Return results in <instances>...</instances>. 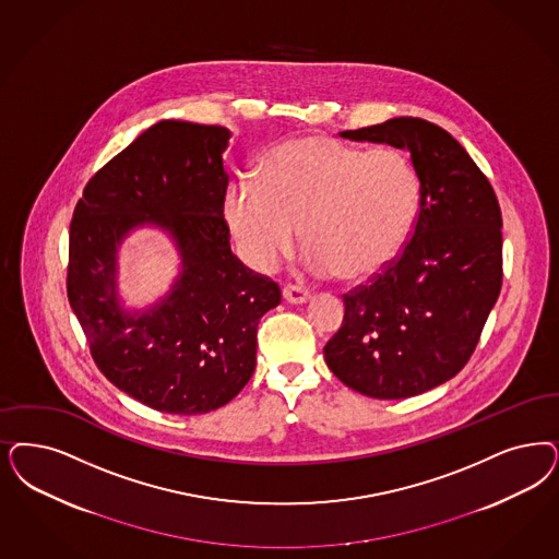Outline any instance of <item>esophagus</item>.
I'll return each mask as SVG.
<instances>
[{
    "label": "esophagus",
    "mask_w": 559,
    "mask_h": 559,
    "mask_svg": "<svg viewBox=\"0 0 559 559\" xmlns=\"http://www.w3.org/2000/svg\"><path fill=\"white\" fill-rule=\"evenodd\" d=\"M283 297H285V301L299 306V304H306V301H308L309 290L299 287V285H287V287L283 289Z\"/></svg>",
    "instance_id": "1"
}]
</instances>
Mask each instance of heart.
<instances>
[{
	"mask_svg": "<svg viewBox=\"0 0 559 559\" xmlns=\"http://www.w3.org/2000/svg\"><path fill=\"white\" fill-rule=\"evenodd\" d=\"M255 183L229 188L225 216L243 258L264 272L289 255L304 229L313 272L373 276L401 253L419 212V179L405 154L364 153L326 135L274 146Z\"/></svg>",
	"mask_w": 559,
	"mask_h": 559,
	"instance_id": "heart-1",
	"label": "heart"
}]
</instances>
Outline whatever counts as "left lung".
Returning <instances> with one entry per match:
<instances>
[{
    "label": "left lung",
    "mask_w": 559,
    "mask_h": 559,
    "mask_svg": "<svg viewBox=\"0 0 559 559\" xmlns=\"http://www.w3.org/2000/svg\"><path fill=\"white\" fill-rule=\"evenodd\" d=\"M406 148L419 212L382 274L343 295L330 371L371 399H408L454 378L481 338L501 289V211L489 179L440 126L419 117L343 132Z\"/></svg>",
    "instance_id": "obj_1"
}]
</instances>
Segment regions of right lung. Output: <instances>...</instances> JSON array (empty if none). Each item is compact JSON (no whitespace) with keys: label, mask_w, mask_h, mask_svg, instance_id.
Listing matches in <instances>:
<instances>
[{"label":"right lung","mask_w":559,"mask_h":559,"mask_svg":"<svg viewBox=\"0 0 559 559\" xmlns=\"http://www.w3.org/2000/svg\"><path fill=\"white\" fill-rule=\"evenodd\" d=\"M223 126L158 121L91 177L70 225L68 299L103 376L138 403L202 415L233 401L255 369L260 318L281 304L269 276L233 255L223 216ZM169 231L182 274L156 307L116 299V248L135 226Z\"/></svg>","instance_id":"right-lung-1"}]
</instances>
